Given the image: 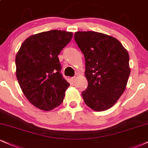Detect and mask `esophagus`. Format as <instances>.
<instances>
[{"label": "esophagus", "instance_id": "34e87169", "mask_svg": "<svg viewBox=\"0 0 148 148\" xmlns=\"http://www.w3.org/2000/svg\"><path fill=\"white\" fill-rule=\"evenodd\" d=\"M76 79H77V77H73L72 78H71V81H72L73 82H75Z\"/></svg>", "mask_w": 148, "mask_h": 148}]
</instances>
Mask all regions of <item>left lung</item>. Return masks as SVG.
Returning <instances> with one entry per match:
<instances>
[{
	"label": "left lung",
	"instance_id": "8db88e82",
	"mask_svg": "<svg viewBox=\"0 0 148 148\" xmlns=\"http://www.w3.org/2000/svg\"><path fill=\"white\" fill-rule=\"evenodd\" d=\"M75 40L85 58L88 87L85 103L100 112L113 106L124 92L130 74L129 54L112 36L95 32H77Z\"/></svg>",
	"mask_w": 148,
	"mask_h": 148
}]
</instances>
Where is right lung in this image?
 <instances>
[{
    "label": "right lung",
    "instance_id": "add662e5",
    "mask_svg": "<svg viewBox=\"0 0 148 148\" xmlns=\"http://www.w3.org/2000/svg\"><path fill=\"white\" fill-rule=\"evenodd\" d=\"M73 33L51 30L34 34L22 44L16 56V77L31 103L49 111L63 101L70 86L62 77L58 55Z\"/></svg>",
    "mask_w": 148,
    "mask_h": 148
}]
</instances>
